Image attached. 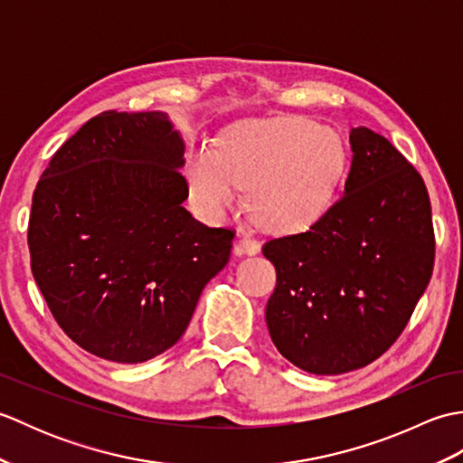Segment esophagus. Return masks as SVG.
Wrapping results in <instances>:
<instances>
[{
  "instance_id": "1",
  "label": "esophagus",
  "mask_w": 463,
  "mask_h": 463,
  "mask_svg": "<svg viewBox=\"0 0 463 463\" xmlns=\"http://www.w3.org/2000/svg\"><path fill=\"white\" fill-rule=\"evenodd\" d=\"M260 252V242L252 237H241L234 244V254H257Z\"/></svg>"
}]
</instances>
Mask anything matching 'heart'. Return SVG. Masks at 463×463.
I'll return each mask as SVG.
<instances>
[{
    "label": "heart",
    "instance_id": "b5f03b06",
    "mask_svg": "<svg viewBox=\"0 0 463 463\" xmlns=\"http://www.w3.org/2000/svg\"><path fill=\"white\" fill-rule=\"evenodd\" d=\"M344 171L340 137L308 119L247 123L219 145L196 146L189 191L206 219H224L247 189V206L262 229L292 232L317 222Z\"/></svg>",
    "mask_w": 463,
    "mask_h": 463
}]
</instances>
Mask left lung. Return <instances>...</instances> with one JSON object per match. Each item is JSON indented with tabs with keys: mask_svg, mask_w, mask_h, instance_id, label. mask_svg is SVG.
Wrapping results in <instances>:
<instances>
[{
	"mask_svg": "<svg viewBox=\"0 0 463 463\" xmlns=\"http://www.w3.org/2000/svg\"><path fill=\"white\" fill-rule=\"evenodd\" d=\"M344 194L307 232L264 242L277 269L267 304L274 346L304 372L332 376L398 340L434 270L428 189L386 137L350 131Z\"/></svg>",
	"mask_w": 463,
	"mask_h": 463,
	"instance_id": "8db88e82",
	"label": "left lung"
}]
</instances>
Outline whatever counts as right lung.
<instances>
[{
  "instance_id": "right-lung-1",
  "label": "right lung",
  "mask_w": 463,
  "mask_h": 463,
  "mask_svg": "<svg viewBox=\"0 0 463 463\" xmlns=\"http://www.w3.org/2000/svg\"><path fill=\"white\" fill-rule=\"evenodd\" d=\"M183 153L165 113L103 111L35 186L33 279L61 330L95 356L137 364L169 350L229 262L234 231L183 206Z\"/></svg>"
}]
</instances>
